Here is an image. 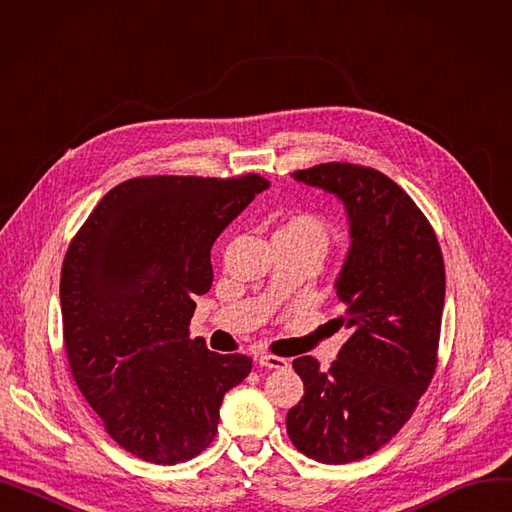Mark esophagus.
Returning a JSON list of instances; mask_svg holds the SVG:
<instances>
[{"mask_svg": "<svg viewBox=\"0 0 512 512\" xmlns=\"http://www.w3.org/2000/svg\"><path fill=\"white\" fill-rule=\"evenodd\" d=\"M257 361L261 367H267V369H286L288 367V361L282 357H276V355H259Z\"/></svg>", "mask_w": 512, "mask_h": 512, "instance_id": "esophagus-1", "label": "esophagus"}]
</instances>
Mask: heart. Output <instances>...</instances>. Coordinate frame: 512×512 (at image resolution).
Returning <instances> with one entry per match:
<instances>
[{"mask_svg": "<svg viewBox=\"0 0 512 512\" xmlns=\"http://www.w3.org/2000/svg\"><path fill=\"white\" fill-rule=\"evenodd\" d=\"M278 232L305 236V238L317 240L319 245H324V247L328 245V226L324 224V220L319 218V215L309 213V211H301V213L290 215V218L282 224V228Z\"/></svg>", "mask_w": 512, "mask_h": 512, "instance_id": "b5f03b06", "label": "heart"}]
</instances>
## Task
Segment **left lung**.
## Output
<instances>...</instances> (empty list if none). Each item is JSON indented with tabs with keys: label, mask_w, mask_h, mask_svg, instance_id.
<instances>
[{
	"label": "left lung",
	"mask_w": 512,
	"mask_h": 512,
	"mask_svg": "<svg viewBox=\"0 0 512 512\" xmlns=\"http://www.w3.org/2000/svg\"><path fill=\"white\" fill-rule=\"evenodd\" d=\"M292 176L334 193L353 245L336 280L351 330L330 369L299 357L305 396L286 417L299 452L319 463L361 461L390 442L417 409L438 367L446 292L438 236L415 201L386 174L328 161Z\"/></svg>",
	"instance_id": "1"
}]
</instances>
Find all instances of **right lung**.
Segmentation results:
<instances>
[{
    "mask_svg": "<svg viewBox=\"0 0 512 512\" xmlns=\"http://www.w3.org/2000/svg\"><path fill=\"white\" fill-rule=\"evenodd\" d=\"M259 174L139 176L120 182L70 240L60 303L72 378L105 432L155 465L201 454L224 394L253 359L188 338L213 282L211 247L255 195Z\"/></svg>",
    "mask_w": 512,
    "mask_h": 512,
    "instance_id": "obj_1",
    "label": "right lung"
}]
</instances>
